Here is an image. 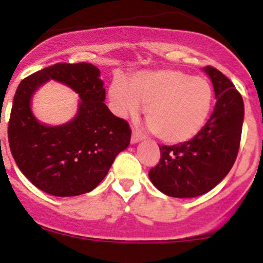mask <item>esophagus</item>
Segmentation results:
<instances>
[{
	"mask_svg": "<svg viewBox=\"0 0 263 263\" xmlns=\"http://www.w3.org/2000/svg\"><path fill=\"white\" fill-rule=\"evenodd\" d=\"M142 139H143V137L139 136V134H138V133H136V132H134V133L132 134V144L138 143V142H141Z\"/></svg>",
	"mask_w": 263,
	"mask_h": 263,
	"instance_id": "obj_1",
	"label": "esophagus"
}]
</instances>
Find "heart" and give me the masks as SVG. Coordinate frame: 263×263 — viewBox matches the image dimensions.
Returning <instances> with one entry per match:
<instances>
[{
  "label": "heart",
  "mask_w": 263,
  "mask_h": 263,
  "mask_svg": "<svg viewBox=\"0 0 263 263\" xmlns=\"http://www.w3.org/2000/svg\"><path fill=\"white\" fill-rule=\"evenodd\" d=\"M108 99L120 117L136 116L141 104H146L149 129L160 141L178 144L200 133L211 114L213 89L204 77L179 69H155L133 73L127 82L115 77Z\"/></svg>",
  "instance_id": "obj_1"
}]
</instances>
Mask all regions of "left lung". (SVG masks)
<instances>
[{
  "label": "left lung",
  "mask_w": 263,
  "mask_h": 263,
  "mask_svg": "<svg viewBox=\"0 0 263 263\" xmlns=\"http://www.w3.org/2000/svg\"><path fill=\"white\" fill-rule=\"evenodd\" d=\"M214 87L216 106L206 124L191 141L160 146V162L149 171L152 184L162 194L179 199L211 191L231 171L239 151L244 102L222 72L205 67Z\"/></svg>",
  "instance_id": "obj_1"
}]
</instances>
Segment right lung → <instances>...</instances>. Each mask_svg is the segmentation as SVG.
<instances>
[{"label": "right lung", "mask_w": 263, "mask_h": 263, "mask_svg": "<svg viewBox=\"0 0 263 263\" xmlns=\"http://www.w3.org/2000/svg\"><path fill=\"white\" fill-rule=\"evenodd\" d=\"M50 79L80 98L74 119L61 125L44 124L31 111L33 96ZM103 85L92 64L57 63L17 86L9 122L10 149L22 173L41 191L59 197L92 191L129 146V125L104 104Z\"/></svg>", "instance_id": "add662e5"}]
</instances>
